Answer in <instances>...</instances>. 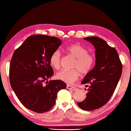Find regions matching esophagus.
Segmentation results:
<instances>
[{
	"instance_id": "obj_1",
	"label": "esophagus",
	"mask_w": 131,
	"mask_h": 131,
	"mask_svg": "<svg viewBox=\"0 0 131 131\" xmlns=\"http://www.w3.org/2000/svg\"><path fill=\"white\" fill-rule=\"evenodd\" d=\"M66 88H67V89H70V90H72V91H77V88L75 86H71V85H67L66 86Z\"/></svg>"
}]
</instances>
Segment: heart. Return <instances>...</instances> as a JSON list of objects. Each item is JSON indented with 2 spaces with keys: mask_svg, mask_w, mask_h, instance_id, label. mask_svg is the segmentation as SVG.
<instances>
[{
  "mask_svg": "<svg viewBox=\"0 0 131 131\" xmlns=\"http://www.w3.org/2000/svg\"><path fill=\"white\" fill-rule=\"evenodd\" d=\"M65 50L76 58L73 69H63L56 73V78L67 83L75 81L79 76L80 72L86 73L92 68L94 59L87 50L79 44H72L65 48ZM50 63L54 69H59L61 64V54L59 50H56L50 57Z\"/></svg>",
  "mask_w": 131,
  "mask_h": 131,
  "instance_id": "heart-1",
  "label": "heart"
}]
</instances>
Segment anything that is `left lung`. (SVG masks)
I'll return each mask as SVG.
<instances>
[{
    "label": "left lung",
    "mask_w": 131,
    "mask_h": 131,
    "mask_svg": "<svg viewBox=\"0 0 131 131\" xmlns=\"http://www.w3.org/2000/svg\"><path fill=\"white\" fill-rule=\"evenodd\" d=\"M83 39L94 46L96 61L94 68L81 82L89 85L86 97L77 103L83 110L93 111L101 108L110 99L121 77L122 66L116 50L106 41L96 36Z\"/></svg>",
    "instance_id": "1"
}]
</instances>
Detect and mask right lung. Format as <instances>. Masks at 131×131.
Returning a JSON list of instances; mask_svg holds the SVG:
<instances>
[{
    "label": "right lung",
    "instance_id": "obj_1",
    "mask_svg": "<svg viewBox=\"0 0 131 131\" xmlns=\"http://www.w3.org/2000/svg\"><path fill=\"white\" fill-rule=\"evenodd\" d=\"M61 43L56 37L35 35L28 37L13 53L10 83L19 100L30 111H49L55 104L58 92L66 88L60 80L48 81L53 74L50 57Z\"/></svg>",
    "mask_w": 131,
    "mask_h": 131
}]
</instances>
